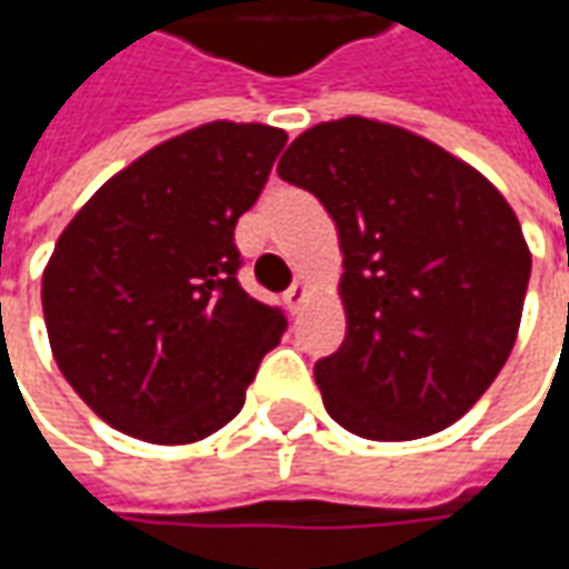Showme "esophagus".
Returning <instances> with one entry per match:
<instances>
[{
    "label": "esophagus",
    "mask_w": 569,
    "mask_h": 569,
    "mask_svg": "<svg viewBox=\"0 0 569 569\" xmlns=\"http://www.w3.org/2000/svg\"><path fill=\"white\" fill-rule=\"evenodd\" d=\"M310 300V284L307 281H295L288 291H284V303H288V310L291 313H300V307Z\"/></svg>",
    "instance_id": "1"
}]
</instances>
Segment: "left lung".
Returning a JSON list of instances; mask_svg holds the SVG:
<instances>
[{
  "mask_svg": "<svg viewBox=\"0 0 569 569\" xmlns=\"http://www.w3.org/2000/svg\"><path fill=\"white\" fill-rule=\"evenodd\" d=\"M278 177L339 230L348 332L317 363L322 405L363 440L459 421L516 345L532 252L510 202L447 148L345 117L297 136Z\"/></svg>",
  "mask_w": 569,
  "mask_h": 569,
  "instance_id": "left-lung-1",
  "label": "left lung"
}]
</instances>
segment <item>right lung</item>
<instances>
[{"instance_id":"obj_1","label":"right lung","mask_w":569,"mask_h":569,"mask_svg":"<svg viewBox=\"0 0 569 569\" xmlns=\"http://www.w3.org/2000/svg\"><path fill=\"white\" fill-rule=\"evenodd\" d=\"M284 142L262 122L196 126L122 167L59 233L40 288L47 336L100 421L183 447L243 408L288 319L240 288L233 228Z\"/></svg>"}]
</instances>
